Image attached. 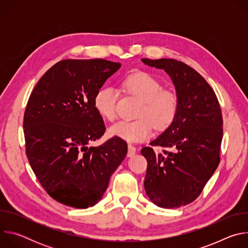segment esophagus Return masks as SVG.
I'll return each mask as SVG.
<instances>
[{
  "label": "esophagus",
  "instance_id": "obj_1",
  "mask_svg": "<svg viewBox=\"0 0 248 248\" xmlns=\"http://www.w3.org/2000/svg\"><path fill=\"white\" fill-rule=\"evenodd\" d=\"M127 156L128 157H132L134 154H135V152H136V148L132 145V144H128L127 145Z\"/></svg>",
  "mask_w": 248,
  "mask_h": 248
}]
</instances>
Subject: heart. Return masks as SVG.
<instances>
[{
	"mask_svg": "<svg viewBox=\"0 0 248 248\" xmlns=\"http://www.w3.org/2000/svg\"><path fill=\"white\" fill-rule=\"evenodd\" d=\"M124 90L142 101L138 120L123 121L110 128V133L127 142H139L149 138L154 125L158 129L167 128L175 119L179 110V97L173 91L163 89L162 83L153 76L138 72L124 78ZM118 91L113 87H103L95 96V107L108 121L117 118L116 106Z\"/></svg>",
	"mask_w": 248,
	"mask_h": 248,
	"instance_id": "b5f03b06",
	"label": "heart"
}]
</instances>
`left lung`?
<instances>
[{
    "instance_id": "1",
    "label": "left lung",
    "mask_w": 248,
    "mask_h": 248,
    "mask_svg": "<svg viewBox=\"0 0 248 248\" xmlns=\"http://www.w3.org/2000/svg\"><path fill=\"white\" fill-rule=\"evenodd\" d=\"M164 69L179 97L175 119L151 147L141 150L148 163L144 188L157 206L178 208L193 202L220 163L223 118L217 96L208 82L189 65L172 59L141 60Z\"/></svg>"
}]
</instances>
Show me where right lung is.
Here are the masks:
<instances>
[{
    "label": "right lung",
    "mask_w": 248,
    "mask_h": 248,
    "mask_svg": "<svg viewBox=\"0 0 248 248\" xmlns=\"http://www.w3.org/2000/svg\"><path fill=\"white\" fill-rule=\"evenodd\" d=\"M121 65L103 59L61 61L29 97L23 118L26 155L41 186L62 204L94 206L126 156L127 144L118 136L88 146L106 129L95 96Z\"/></svg>",
    "instance_id": "right-lung-1"
}]
</instances>
